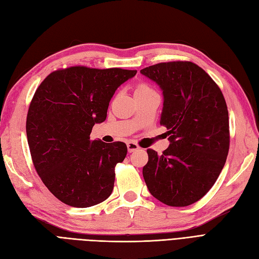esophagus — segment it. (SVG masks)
Wrapping results in <instances>:
<instances>
[{
  "mask_svg": "<svg viewBox=\"0 0 259 259\" xmlns=\"http://www.w3.org/2000/svg\"><path fill=\"white\" fill-rule=\"evenodd\" d=\"M139 149V146L136 144V143H134V142H130V143H127V150H128V152L131 153V152H134V151H136V150H138Z\"/></svg>",
  "mask_w": 259,
  "mask_h": 259,
  "instance_id": "1",
  "label": "esophagus"
}]
</instances>
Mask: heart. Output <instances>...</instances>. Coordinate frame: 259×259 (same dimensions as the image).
<instances>
[{"label": "heart", "instance_id": "obj_1", "mask_svg": "<svg viewBox=\"0 0 259 259\" xmlns=\"http://www.w3.org/2000/svg\"><path fill=\"white\" fill-rule=\"evenodd\" d=\"M150 92H153V90L150 88V86H148L145 83H139L138 85H136V88H135V96L143 95V94H147Z\"/></svg>", "mask_w": 259, "mask_h": 259}]
</instances>
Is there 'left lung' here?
<instances>
[{"instance_id": "obj_1", "label": "left lung", "mask_w": 259, "mask_h": 259, "mask_svg": "<svg viewBox=\"0 0 259 259\" xmlns=\"http://www.w3.org/2000/svg\"><path fill=\"white\" fill-rule=\"evenodd\" d=\"M163 91L160 124L169 146L148 149L143 175L149 191L169 206H188L209 191L229 151V116L214 80L191 61L161 62L140 70Z\"/></svg>"}]
</instances>
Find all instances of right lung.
I'll use <instances>...</instances> for the list:
<instances>
[{"label": "right lung", "instance_id": "right-lung-1", "mask_svg": "<svg viewBox=\"0 0 259 259\" xmlns=\"http://www.w3.org/2000/svg\"><path fill=\"white\" fill-rule=\"evenodd\" d=\"M136 73L75 66L52 72L35 91L26 124L31 158L44 185L65 204L90 207L111 194L114 167L127 147L92 142L90 135L106 120L117 88Z\"/></svg>", "mask_w": 259, "mask_h": 259}]
</instances>
